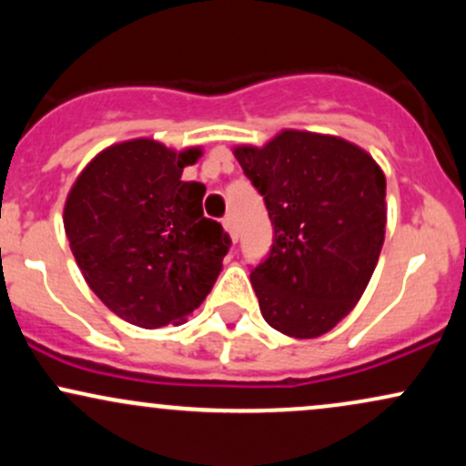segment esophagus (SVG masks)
Listing matches in <instances>:
<instances>
[{"instance_id":"obj_1","label":"esophagus","mask_w":466,"mask_h":466,"mask_svg":"<svg viewBox=\"0 0 466 466\" xmlns=\"http://www.w3.org/2000/svg\"><path fill=\"white\" fill-rule=\"evenodd\" d=\"M223 228H226V232L229 234V238H232V243H237L238 240V234H237V223H234L232 217H226L223 218Z\"/></svg>"}]
</instances>
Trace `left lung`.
Returning a JSON list of instances; mask_svg holds the SVG:
<instances>
[{"label": "left lung", "instance_id": "1", "mask_svg": "<svg viewBox=\"0 0 466 466\" xmlns=\"http://www.w3.org/2000/svg\"><path fill=\"white\" fill-rule=\"evenodd\" d=\"M234 157L274 226L269 256L251 271L265 322L296 339L329 333L360 302L381 254V166L344 137L298 129L234 147Z\"/></svg>", "mask_w": 466, "mask_h": 466}]
</instances>
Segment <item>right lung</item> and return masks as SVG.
I'll list each match as a JSON object with an SVG mask.
<instances>
[{
	"label": "right lung",
	"instance_id": "obj_1",
	"mask_svg": "<svg viewBox=\"0 0 466 466\" xmlns=\"http://www.w3.org/2000/svg\"><path fill=\"white\" fill-rule=\"evenodd\" d=\"M201 147L153 137L106 147L67 192L63 226L76 265L109 311L140 329L184 324L206 300L229 238L203 217L206 186L181 181Z\"/></svg>",
	"mask_w": 466,
	"mask_h": 466
}]
</instances>
